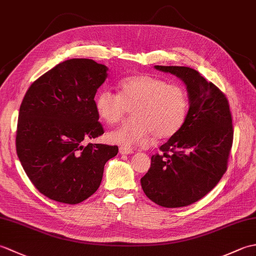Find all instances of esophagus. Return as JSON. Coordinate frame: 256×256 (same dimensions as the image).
Listing matches in <instances>:
<instances>
[{
  "mask_svg": "<svg viewBox=\"0 0 256 256\" xmlns=\"http://www.w3.org/2000/svg\"><path fill=\"white\" fill-rule=\"evenodd\" d=\"M120 154L121 155H128V154H133L134 150L128 148H120Z\"/></svg>",
  "mask_w": 256,
  "mask_h": 256,
  "instance_id": "obj_1",
  "label": "esophagus"
}]
</instances>
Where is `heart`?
Returning <instances> with one entry per match:
<instances>
[{
    "label": "heart",
    "instance_id": "obj_1",
    "mask_svg": "<svg viewBox=\"0 0 256 256\" xmlns=\"http://www.w3.org/2000/svg\"><path fill=\"white\" fill-rule=\"evenodd\" d=\"M126 108L132 118L108 133V140L126 148L145 146L152 134L168 138L182 128L189 100L182 86L150 74L130 76L118 82V94L102 90L94 98L98 116L108 125L121 121Z\"/></svg>",
    "mask_w": 256,
    "mask_h": 256
}]
</instances>
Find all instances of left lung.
Returning <instances> with one entry per match:
<instances>
[{
  "label": "left lung",
  "instance_id": "8db88e82",
  "mask_svg": "<svg viewBox=\"0 0 256 256\" xmlns=\"http://www.w3.org/2000/svg\"><path fill=\"white\" fill-rule=\"evenodd\" d=\"M186 86L189 110L179 131L152 156L140 178L143 192L165 208L189 206L211 192L226 170L232 148V118L226 96L197 70L154 66Z\"/></svg>",
  "mask_w": 256,
  "mask_h": 256
}]
</instances>
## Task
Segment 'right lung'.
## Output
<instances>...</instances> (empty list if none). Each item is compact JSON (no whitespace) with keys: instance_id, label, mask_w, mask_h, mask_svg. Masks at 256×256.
<instances>
[{"instance_id":"obj_1","label":"right lung","mask_w":256,"mask_h":256,"mask_svg":"<svg viewBox=\"0 0 256 256\" xmlns=\"http://www.w3.org/2000/svg\"><path fill=\"white\" fill-rule=\"evenodd\" d=\"M108 70L92 59H68L34 81L22 102L16 152L32 184L52 200L88 199L118 154L116 145L82 144L104 133L94 96Z\"/></svg>"}]
</instances>
